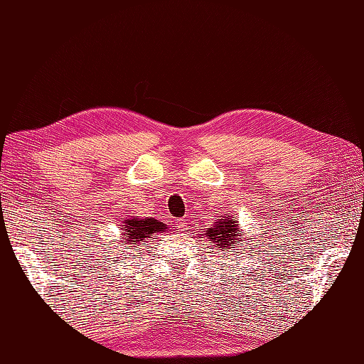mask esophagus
<instances>
[{"mask_svg":"<svg viewBox=\"0 0 364 364\" xmlns=\"http://www.w3.org/2000/svg\"><path fill=\"white\" fill-rule=\"evenodd\" d=\"M176 225H178V228H180L181 231H184V230H186V227H188V222H186V219H181V220H178Z\"/></svg>","mask_w":364,"mask_h":364,"instance_id":"34e87169","label":"esophagus"}]
</instances>
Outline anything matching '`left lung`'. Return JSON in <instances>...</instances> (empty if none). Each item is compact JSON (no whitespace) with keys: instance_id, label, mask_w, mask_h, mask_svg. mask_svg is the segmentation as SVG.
<instances>
[{"instance_id":"obj_1","label":"left lung","mask_w":364,"mask_h":364,"mask_svg":"<svg viewBox=\"0 0 364 364\" xmlns=\"http://www.w3.org/2000/svg\"><path fill=\"white\" fill-rule=\"evenodd\" d=\"M237 220L235 219H220L214 223V227L208 228V237L213 239V242H215V245H219L220 249L223 247H228V249H233L231 244H236V247H239V230H237Z\"/></svg>"}]
</instances>
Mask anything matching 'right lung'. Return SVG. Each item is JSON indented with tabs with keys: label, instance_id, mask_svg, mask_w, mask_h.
Returning a JSON list of instances; mask_svg holds the SVG:
<instances>
[{
	"label": "right lung",
	"instance_id": "obj_1",
	"mask_svg": "<svg viewBox=\"0 0 364 364\" xmlns=\"http://www.w3.org/2000/svg\"><path fill=\"white\" fill-rule=\"evenodd\" d=\"M167 228L166 223H162L156 219H134L131 218L128 220H125V225H123V235H127V241L125 244L131 245V244H136V242H142L145 241L149 235L153 233H161V231H164Z\"/></svg>",
	"mask_w": 364,
	"mask_h": 364
}]
</instances>
